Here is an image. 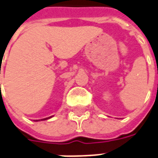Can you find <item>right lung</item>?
<instances>
[{
	"mask_svg": "<svg viewBox=\"0 0 158 158\" xmlns=\"http://www.w3.org/2000/svg\"><path fill=\"white\" fill-rule=\"evenodd\" d=\"M51 117H49V118H44V119H40V120H46V119H49ZM35 121H39V120H35Z\"/></svg>",
	"mask_w": 158,
	"mask_h": 158,
	"instance_id": "right-lung-1",
	"label": "right lung"
}]
</instances>
